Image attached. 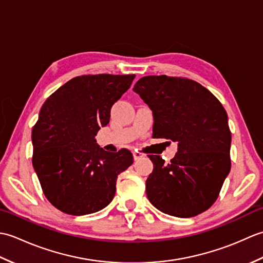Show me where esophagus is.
<instances>
[{
  "mask_svg": "<svg viewBox=\"0 0 263 263\" xmlns=\"http://www.w3.org/2000/svg\"><path fill=\"white\" fill-rule=\"evenodd\" d=\"M133 156H135V159H139V158L143 157V154H141L140 152H138V150H135V152H133Z\"/></svg>",
  "mask_w": 263,
  "mask_h": 263,
  "instance_id": "esophagus-1",
  "label": "esophagus"
}]
</instances>
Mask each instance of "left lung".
Segmentation results:
<instances>
[{
	"label": "left lung",
	"mask_w": 263,
	"mask_h": 263,
	"mask_svg": "<svg viewBox=\"0 0 263 263\" xmlns=\"http://www.w3.org/2000/svg\"><path fill=\"white\" fill-rule=\"evenodd\" d=\"M153 110V138L177 143L168 164L150 155L146 181L150 202L164 214L189 218L209 209L231 171L232 133L221 103L186 78L148 76L135 88Z\"/></svg>",
	"instance_id": "1"
}]
</instances>
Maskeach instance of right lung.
<instances>
[{"label": "right lung", "instance_id": "1", "mask_svg": "<svg viewBox=\"0 0 263 263\" xmlns=\"http://www.w3.org/2000/svg\"><path fill=\"white\" fill-rule=\"evenodd\" d=\"M135 74H88L60 87L42 106L32 128V166L55 208L92 214L113 200L116 180L133 163L130 150L105 152L95 136L109 123L110 108Z\"/></svg>", "mask_w": 263, "mask_h": 263}]
</instances>
